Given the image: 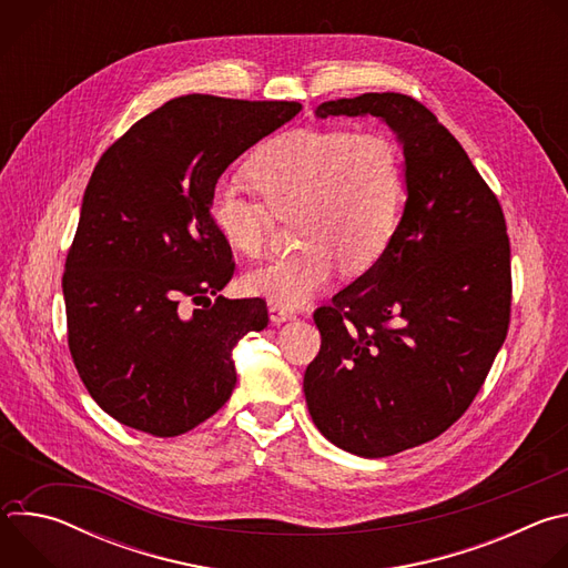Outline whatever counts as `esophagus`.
<instances>
[{
  "mask_svg": "<svg viewBox=\"0 0 568 568\" xmlns=\"http://www.w3.org/2000/svg\"><path fill=\"white\" fill-rule=\"evenodd\" d=\"M270 318H272V323H285V321L296 318V312L290 307H283V305H270Z\"/></svg>",
  "mask_w": 568,
  "mask_h": 568,
  "instance_id": "esophagus-1",
  "label": "esophagus"
}]
</instances>
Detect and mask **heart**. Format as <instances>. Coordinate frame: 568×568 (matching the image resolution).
Segmentation results:
<instances>
[{
    "mask_svg": "<svg viewBox=\"0 0 568 568\" xmlns=\"http://www.w3.org/2000/svg\"><path fill=\"white\" fill-rule=\"evenodd\" d=\"M245 178L264 202L217 184L209 215L224 242L254 258L267 247L272 215L294 213L292 233L301 247L242 278L245 292L274 305H305L335 278L339 265L348 274L368 270L399 222L402 159L382 132L290 130L252 154Z\"/></svg>",
    "mask_w": 568,
    "mask_h": 568,
    "instance_id": "1",
    "label": "heart"
}]
</instances>
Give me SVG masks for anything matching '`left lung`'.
<instances>
[{
	"mask_svg": "<svg viewBox=\"0 0 568 568\" xmlns=\"http://www.w3.org/2000/svg\"><path fill=\"white\" fill-rule=\"evenodd\" d=\"M316 119L377 116L404 154L407 202L386 252L314 312L321 351L303 390L316 429L382 458L447 432L506 342L510 240L497 195L416 99L326 101Z\"/></svg>",
	"mask_w": 568,
	"mask_h": 568,
	"instance_id": "obj_1",
	"label": "left lung"
}]
</instances>
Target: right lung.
I'll use <instances>...</instances> for the list:
<instances>
[{"instance_id":"1","label":"right lung","mask_w":568,"mask_h":568,"mask_svg":"<svg viewBox=\"0 0 568 568\" xmlns=\"http://www.w3.org/2000/svg\"><path fill=\"white\" fill-rule=\"evenodd\" d=\"M298 112L294 101L189 94L99 159L62 294L75 371L121 425L180 436L231 397V351L270 316L263 298L217 296L235 263L209 202L231 161Z\"/></svg>"}]
</instances>
